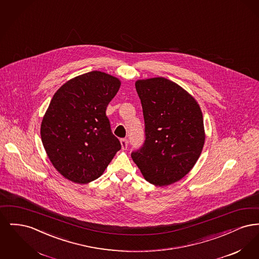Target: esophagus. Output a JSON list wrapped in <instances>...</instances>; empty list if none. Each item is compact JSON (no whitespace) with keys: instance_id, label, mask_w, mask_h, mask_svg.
Instances as JSON below:
<instances>
[{"instance_id":"esophagus-1","label":"esophagus","mask_w":259,"mask_h":259,"mask_svg":"<svg viewBox=\"0 0 259 259\" xmlns=\"http://www.w3.org/2000/svg\"><path fill=\"white\" fill-rule=\"evenodd\" d=\"M120 144H121L122 149H126L127 147H128V140L127 139H121L120 140Z\"/></svg>"}]
</instances>
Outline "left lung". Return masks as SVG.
<instances>
[{
	"label": "left lung",
	"mask_w": 259,
	"mask_h": 259,
	"mask_svg": "<svg viewBox=\"0 0 259 259\" xmlns=\"http://www.w3.org/2000/svg\"><path fill=\"white\" fill-rule=\"evenodd\" d=\"M135 85L143 107L146 140L131 157L148 183L172 185L189 172L202 152V111L187 91L165 77L140 79Z\"/></svg>",
	"instance_id": "left-lung-1"
}]
</instances>
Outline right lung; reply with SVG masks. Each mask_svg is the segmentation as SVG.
<instances>
[{
  "label": "right lung",
  "instance_id": "right-lung-1",
  "mask_svg": "<svg viewBox=\"0 0 259 259\" xmlns=\"http://www.w3.org/2000/svg\"><path fill=\"white\" fill-rule=\"evenodd\" d=\"M120 84L111 74L92 71L70 79L52 97L40 137L50 162L69 181H95L121 148L106 115Z\"/></svg>",
  "mask_w": 259,
  "mask_h": 259
}]
</instances>
